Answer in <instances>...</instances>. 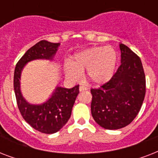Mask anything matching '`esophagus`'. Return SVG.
Segmentation results:
<instances>
[{
  "label": "esophagus",
  "instance_id": "1",
  "mask_svg": "<svg viewBox=\"0 0 158 158\" xmlns=\"http://www.w3.org/2000/svg\"><path fill=\"white\" fill-rule=\"evenodd\" d=\"M89 88L85 86H79V91H84V90H88Z\"/></svg>",
  "mask_w": 158,
  "mask_h": 158
}]
</instances>
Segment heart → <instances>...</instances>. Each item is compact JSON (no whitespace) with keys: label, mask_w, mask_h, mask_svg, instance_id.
Here are the masks:
<instances>
[{"label":"heart","mask_w":158,"mask_h":158,"mask_svg":"<svg viewBox=\"0 0 158 158\" xmlns=\"http://www.w3.org/2000/svg\"><path fill=\"white\" fill-rule=\"evenodd\" d=\"M117 60L115 51L110 47H94L77 52L65 66L67 76L78 79L87 69V77L94 84H102L111 78Z\"/></svg>","instance_id":"b5f03b06"}]
</instances>
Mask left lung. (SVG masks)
I'll use <instances>...</instances> for the list:
<instances>
[{
  "label": "left lung",
  "mask_w": 158,
  "mask_h": 158,
  "mask_svg": "<svg viewBox=\"0 0 158 158\" xmlns=\"http://www.w3.org/2000/svg\"><path fill=\"white\" fill-rule=\"evenodd\" d=\"M121 64L108 82L92 89L91 112L94 120L106 130L130 125L139 112L146 93L141 60L125 44H120Z\"/></svg>",
  "instance_id": "obj_1"
}]
</instances>
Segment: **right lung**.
<instances>
[{"label": "right lung", "mask_w": 158, "mask_h": 158, "mask_svg": "<svg viewBox=\"0 0 158 158\" xmlns=\"http://www.w3.org/2000/svg\"><path fill=\"white\" fill-rule=\"evenodd\" d=\"M60 43L42 40L30 48L16 64L14 74V89L19 110L25 121L33 129L44 134L59 131L69 120L73 106L79 93V85L72 89L57 87L52 96L41 105L29 104L20 92L21 71L28 62L36 59L52 60Z\"/></svg>", "instance_id": "1"}]
</instances>
